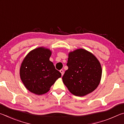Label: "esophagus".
I'll return each instance as SVG.
<instances>
[{"mask_svg":"<svg viewBox=\"0 0 124 124\" xmlns=\"http://www.w3.org/2000/svg\"><path fill=\"white\" fill-rule=\"evenodd\" d=\"M60 72H61V74H62V75H63V74H64V71H63V70H60Z\"/></svg>","mask_w":124,"mask_h":124,"instance_id":"obj_1","label":"esophagus"}]
</instances>
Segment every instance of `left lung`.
<instances>
[{
	"label": "left lung",
	"instance_id": "left-lung-1",
	"mask_svg": "<svg viewBox=\"0 0 124 124\" xmlns=\"http://www.w3.org/2000/svg\"><path fill=\"white\" fill-rule=\"evenodd\" d=\"M67 66L68 69L62 77L63 82L74 95L85 96L99 85L102 76L100 63L86 50L80 49L70 52Z\"/></svg>",
	"mask_w": 124,
	"mask_h": 124
}]
</instances>
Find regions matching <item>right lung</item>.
Returning <instances> with one entry per match:
<instances>
[{"label": "right lung", "mask_w": 124, "mask_h": 124, "mask_svg": "<svg viewBox=\"0 0 124 124\" xmlns=\"http://www.w3.org/2000/svg\"><path fill=\"white\" fill-rule=\"evenodd\" d=\"M51 54L49 49L39 47L29 52L22 63L21 80L29 91L36 95L46 93L61 77V73L49 60Z\"/></svg>", "instance_id": "1"}]
</instances>
